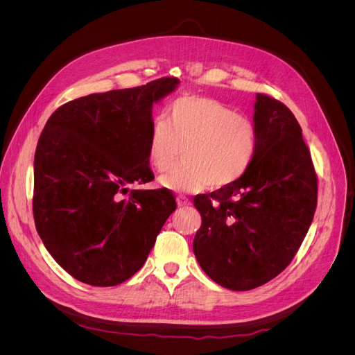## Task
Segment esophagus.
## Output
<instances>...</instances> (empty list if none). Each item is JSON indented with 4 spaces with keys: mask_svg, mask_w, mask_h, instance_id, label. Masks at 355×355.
Returning <instances> with one entry per match:
<instances>
[{
    "mask_svg": "<svg viewBox=\"0 0 355 355\" xmlns=\"http://www.w3.org/2000/svg\"><path fill=\"white\" fill-rule=\"evenodd\" d=\"M176 202H178V207H187L191 204L189 198H187L185 196H178L176 197Z\"/></svg>",
    "mask_w": 355,
    "mask_h": 355,
    "instance_id": "esophagus-1",
    "label": "esophagus"
}]
</instances>
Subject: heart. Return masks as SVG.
I'll return each instance as SVG.
<instances>
[{"label":"heart","mask_w":355,"mask_h":355,"mask_svg":"<svg viewBox=\"0 0 355 355\" xmlns=\"http://www.w3.org/2000/svg\"><path fill=\"white\" fill-rule=\"evenodd\" d=\"M184 149V161L159 185L175 192H198L209 185L227 187L249 170L257 149L253 123L225 103L184 96L157 118L148 136V159L154 170L167 171Z\"/></svg>","instance_id":"obj_1"}]
</instances>
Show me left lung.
Listing matches in <instances>:
<instances>
[{"instance_id": "left-lung-1", "label": "left lung", "mask_w": 355, "mask_h": 355, "mask_svg": "<svg viewBox=\"0 0 355 355\" xmlns=\"http://www.w3.org/2000/svg\"><path fill=\"white\" fill-rule=\"evenodd\" d=\"M257 149L231 185L194 198L201 227L194 254L214 283L259 287L292 262L313 222L317 176L302 128L286 105L256 94Z\"/></svg>"}]
</instances>
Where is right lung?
<instances>
[{"mask_svg": "<svg viewBox=\"0 0 355 355\" xmlns=\"http://www.w3.org/2000/svg\"><path fill=\"white\" fill-rule=\"evenodd\" d=\"M179 85L159 78L94 93L53 112L34 158V219L46 249L78 282L110 287L144 266L176 200L148 159L154 103Z\"/></svg>", "mask_w": 355, "mask_h": 355, "instance_id": "obj_1", "label": "right lung"}]
</instances>
